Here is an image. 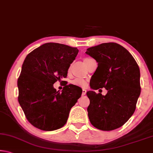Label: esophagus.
Listing matches in <instances>:
<instances>
[{
    "instance_id": "34e87169",
    "label": "esophagus",
    "mask_w": 153,
    "mask_h": 153,
    "mask_svg": "<svg viewBox=\"0 0 153 153\" xmlns=\"http://www.w3.org/2000/svg\"><path fill=\"white\" fill-rule=\"evenodd\" d=\"M86 90H85V89H83V90H82V96H84V95H86Z\"/></svg>"
}]
</instances>
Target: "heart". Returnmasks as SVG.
Masks as SVG:
<instances>
[{
    "instance_id": "b5f03b06",
    "label": "heart",
    "mask_w": 153,
    "mask_h": 153,
    "mask_svg": "<svg viewBox=\"0 0 153 153\" xmlns=\"http://www.w3.org/2000/svg\"><path fill=\"white\" fill-rule=\"evenodd\" d=\"M88 59H88V58L85 59L84 60V62L87 61ZM71 83H72V84L75 85V86H79V87H85L87 85L86 80L84 79H81V78L75 79L71 82Z\"/></svg>"
}]
</instances>
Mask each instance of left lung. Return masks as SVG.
Instances as JSON below:
<instances>
[{
  "label": "left lung",
  "instance_id": "8db88e82",
  "mask_svg": "<svg viewBox=\"0 0 153 153\" xmlns=\"http://www.w3.org/2000/svg\"><path fill=\"white\" fill-rule=\"evenodd\" d=\"M87 55L94 58L98 67L90 86L93 90L105 88L107 93L88 91V115L92 125L111 131L124 125L133 115L140 94L139 67L128 50L115 42L88 48Z\"/></svg>",
  "mask_w": 153,
  "mask_h": 153
}]
</instances>
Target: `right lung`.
<instances>
[{
	"label": "right lung",
	"mask_w": 153,
	"mask_h": 153,
	"mask_svg": "<svg viewBox=\"0 0 153 153\" xmlns=\"http://www.w3.org/2000/svg\"><path fill=\"white\" fill-rule=\"evenodd\" d=\"M78 52L77 48L49 42L25 57L17 80L18 101L27 121L35 128L53 131L66 123L69 111L81 97L82 90L66 83L59 92L53 84L67 77Z\"/></svg>",
	"instance_id": "right-lung-1"
}]
</instances>
